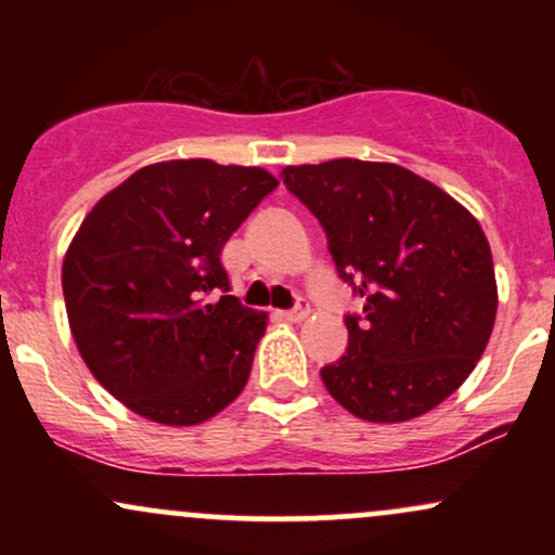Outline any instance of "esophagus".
<instances>
[{"label":"esophagus","instance_id":"esophagus-1","mask_svg":"<svg viewBox=\"0 0 555 555\" xmlns=\"http://www.w3.org/2000/svg\"><path fill=\"white\" fill-rule=\"evenodd\" d=\"M286 321H292V323H299V321H305V318L310 315V305L305 302V299H297V305L292 310H284L282 313Z\"/></svg>","mask_w":555,"mask_h":555}]
</instances>
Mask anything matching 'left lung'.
Masks as SVG:
<instances>
[{
    "label": "left lung",
    "instance_id": "left-lung-1",
    "mask_svg": "<svg viewBox=\"0 0 555 555\" xmlns=\"http://www.w3.org/2000/svg\"><path fill=\"white\" fill-rule=\"evenodd\" d=\"M321 221L341 282L347 354L321 367L328 393L367 423H404L454 393L486 352L499 308L480 224L399 164L334 158L282 171Z\"/></svg>",
    "mask_w": 555,
    "mask_h": 555
}]
</instances>
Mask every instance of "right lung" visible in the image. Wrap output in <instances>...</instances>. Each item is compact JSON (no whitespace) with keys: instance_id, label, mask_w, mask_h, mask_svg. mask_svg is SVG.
Wrapping results in <instances>:
<instances>
[{"instance_id":"obj_1","label":"right lung","mask_w":555,"mask_h":555,"mask_svg":"<svg viewBox=\"0 0 555 555\" xmlns=\"http://www.w3.org/2000/svg\"><path fill=\"white\" fill-rule=\"evenodd\" d=\"M276 184L258 167L162 162L82 219L62 266L69 328L95 380L140 417L206 423L245 388L266 315L227 295L221 250Z\"/></svg>"}]
</instances>
